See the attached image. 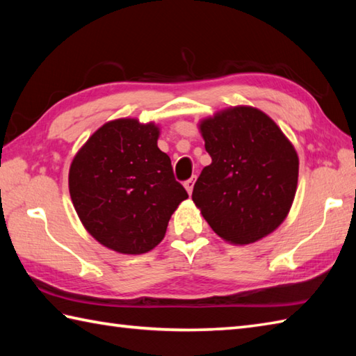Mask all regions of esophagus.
Segmentation results:
<instances>
[{"label":"esophagus","instance_id":"34e87169","mask_svg":"<svg viewBox=\"0 0 356 356\" xmlns=\"http://www.w3.org/2000/svg\"><path fill=\"white\" fill-rule=\"evenodd\" d=\"M194 184H195V176L194 177H191V179H188L186 182L184 184L185 185V188H186V191H188V194H193V188H194Z\"/></svg>","mask_w":356,"mask_h":356}]
</instances>
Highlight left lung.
Instances as JSON below:
<instances>
[{"label":"left lung","mask_w":356,"mask_h":356,"mask_svg":"<svg viewBox=\"0 0 356 356\" xmlns=\"http://www.w3.org/2000/svg\"><path fill=\"white\" fill-rule=\"evenodd\" d=\"M213 162L202 170L193 202L218 237L249 245L274 232L289 214L298 156L266 113L232 107L199 124Z\"/></svg>","instance_id":"left-lung-1"}]
</instances>
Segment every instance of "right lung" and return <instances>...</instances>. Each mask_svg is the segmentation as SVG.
<instances>
[{"instance_id":"right-lung-1","label":"right lung","mask_w":356,"mask_h":356,"mask_svg":"<svg viewBox=\"0 0 356 356\" xmlns=\"http://www.w3.org/2000/svg\"><path fill=\"white\" fill-rule=\"evenodd\" d=\"M159 127L116 119L90 136L69 171L73 207L90 236L120 254H145L188 193L159 149Z\"/></svg>"}]
</instances>
